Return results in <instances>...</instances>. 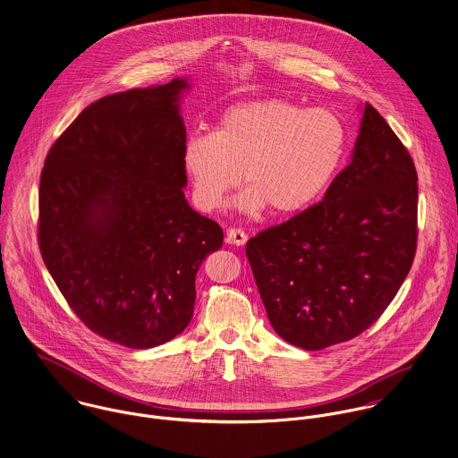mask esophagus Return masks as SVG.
Instances as JSON below:
<instances>
[{"label": "esophagus", "mask_w": 458, "mask_h": 458, "mask_svg": "<svg viewBox=\"0 0 458 458\" xmlns=\"http://www.w3.org/2000/svg\"><path fill=\"white\" fill-rule=\"evenodd\" d=\"M226 242L233 246H244L248 242V235L241 228H228L226 230Z\"/></svg>", "instance_id": "esophagus-1"}]
</instances>
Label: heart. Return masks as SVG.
<instances>
[{
  "mask_svg": "<svg viewBox=\"0 0 458 458\" xmlns=\"http://www.w3.org/2000/svg\"><path fill=\"white\" fill-rule=\"evenodd\" d=\"M348 128L330 108H305L281 98L228 108L216 131H193L182 149L195 202L216 210L242 181L235 200L244 214L270 207L293 216L318 202L339 174Z\"/></svg>",
  "mask_w": 458,
  "mask_h": 458,
  "instance_id": "obj_1",
  "label": "heart"
}]
</instances>
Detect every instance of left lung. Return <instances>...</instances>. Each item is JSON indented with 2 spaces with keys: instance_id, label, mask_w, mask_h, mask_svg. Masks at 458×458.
Masks as SVG:
<instances>
[{
  "instance_id": "1",
  "label": "left lung",
  "mask_w": 458,
  "mask_h": 458,
  "mask_svg": "<svg viewBox=\"0 0 458 458\" xmlns=\"http://www.w3.org/2000/svg\"><path fill=\"white\" fill-rule=\"evenodd\" d=\"M416 181L406 148L365 103L352 161L323 200L248 241L279 337L316 352L353 339L385 312L416 253Z\"/></svg>"
}]
</instances>
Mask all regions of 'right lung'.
<instances>
[{
  "instance_id": "obj_1",
  "label": "right lung",
  "mask_w": 458,
  "mask_h": 458,
  "mask_svg": "<svg viewBox=\"0 0 458 458\" xmlns=\"http://www.w3.org/2000/svg\"><path fill=\"white\" fill-rule=\"evenodd\" d=\"M186 79L86 106L54 142L38 193V246L79 319L133 350L179 335L221 226L186 197L179 114Z\"/></svg>"
}]
</instances>
